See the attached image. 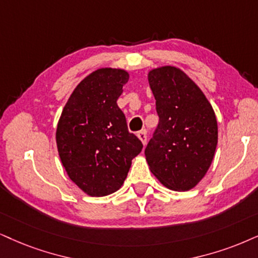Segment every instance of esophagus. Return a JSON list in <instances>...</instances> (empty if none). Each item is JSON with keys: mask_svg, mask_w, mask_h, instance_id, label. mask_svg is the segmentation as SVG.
Segmentation results:
<instances>
[{"mask_svg": "<svg viewBox=\"0 0 258 258\" xmlns=\"http://www.w3.org/2000/svg\"><path fill=\"white\" fill-rule=\"evenodd\" d=\"M137 136H138V138L140 139V142L143 143V144H146V139H148V133H146L145 130H142V131H139L137 133Z\"/></svg>", "mask_w": 258, "mask_h": 258, "instance_id": "obj_1", "label": "esophagus"}]
</instances>
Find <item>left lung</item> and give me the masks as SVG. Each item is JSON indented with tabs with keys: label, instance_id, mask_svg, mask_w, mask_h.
<instances>
[{
	"label": "left lung",
	"instance_id": "8db88e82",
	"mask_svg": "<svg viewBox=\"0 0 258 258\" xmlns=\"http://www.w3.org/2000/svg\"><path fill=\"white\" fill-rule=\"evenodd\" d=\"M159 116L145 149L150 170L169 189L189 190L202 180L218 144L214 110L200 88L175 67L149 73Z\"/></svg>",
	"mask_w": 258,
	"mask_h": 258
}]
</instances>
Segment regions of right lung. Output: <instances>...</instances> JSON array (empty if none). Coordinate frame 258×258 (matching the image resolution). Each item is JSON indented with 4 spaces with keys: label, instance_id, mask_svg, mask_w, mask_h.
Wrapping results in <instances>:
<instances>
[{
    "label": "right lung",
    "instance_id": "obj_1",
    "mask_svg": "<svg viewBox=\"0 0 258 258\" xmlns=\"http://www.w3.org/2000/svg\"><path fill=\"white\" fill-rule=\"evenodd\" d=\"M127 81L128 74L121 69L103 68L88 75L75 88L58 121L56 140L63 167L90 197L118 190L143 149L116 103Z\"/></svg>",
    "mask_w": 258,
    "mask_h": 258
}]
</instances>
